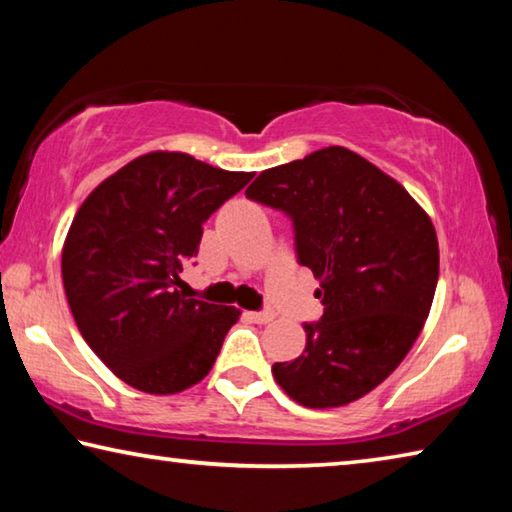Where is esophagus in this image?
Listing matches in <instances>:
<instances>
[{
  "instance_id": "1",
  "label": "esophagus",
  "mask_w": 512,
  "mask_h": 512,
  "mask_svg": "<svg viewBox=\"0 0 512 512\" xmlns=\"http://www.w3.org/2000/svg\"><path fill=\"white\" fill-rule=\"evenodd\" d=\"M250 320H253V323H259V325H266V323H271V320L275 318V314L271 309H264V311H250Z\"/></svg>"
}]
</instances>
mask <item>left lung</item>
<instances>
[{
	"instance_id": "obj_1",
	"label": "left lung",
	"mask_w": 512,
	"mask_h": 512,
	"mask_svg": "<svg viewBox=\"0 0 512 512\" xmlns=\"http://www.w3.org/2000/svg\"><path fill=\"white\" fill-rule=\"evenodd\" d=\"M246 196L291 216L296 253L325 305L305 323V352L273 377L309 409L345 406L377 388L413 348L438 284L429 214L395 178L345 146L266 169Z\"/></svg>"
}]
</instances>
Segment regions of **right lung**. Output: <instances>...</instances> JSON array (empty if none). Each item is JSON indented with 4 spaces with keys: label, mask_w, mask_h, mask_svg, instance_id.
<instances>
[{
    "label": "right lung",
    "mask_w": 512,
    "mask_h": 512,
    "mask_svg": "<svg viewBox=\"0 0 512 512\" xmlns=\"http://www.w3.org/2000/svg\"><path fill=\"white\" fill-rule=\"evenodd\" d=\"M255 173L223 171L178 151L140 155L94 189L63 246L65 296L94 354L151 395H173L212 370L237 307L178 291L203 223Z\"/></svg>",
    "instance_id": "right-lung-1"
}]
</instances>
